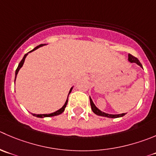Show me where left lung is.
Returning a JSON list of instances; mask_svg holds the SVG:
<instances>
[{"instance_id": "left-lung-1", "label": "left lung", "mask_w": 156, "mask_h": 156, "mask_svg": "<svg viewBox=\"0 0 156 156\" xmlns=\"http://www.w3.org/2000/svg\"><path fill=\"white\" fill-rule=\"evenodd\" d=\"M128 56H129V61L130 62L136 63V64L139 65L140 67L143 68V66H142V64L140 63V62L139 61L138 58H136L135 56L132 55L131 54H129ZM90 106H91L92 110H93V112L95 113V114L98 115V116H106V117H109V118H117V117H121V116H124L125 115V113H121V114H109V113H104V112L101 111V110H100L99 109L94 105V104L93 103V101H92L91 98H90Z\"/></svg>"}]
</instances>
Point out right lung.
I'll return each mask as SVG.
<instances>
[{"instance_id": "right-lung-1", "label": "right lung", "mask_w": 156, "mask_h": 156, "mask_svg": "<svg viewBox=\"0 0 156 156\" xmlns=\"http://www.w3.org/2000/svg\"><path fill=\"white\" fill-rule=\"evenodd\" d=\"M45 45H46V44L39 45V46H36V48H34V49H33L32 51L35 50V49H38V48H39V47H41V46H45ZM32 51H30V52H32ZM27 55H28V53L25 54V55H24V56H23V59L21 60L20 62L19 63V66H18L17 69H16V76H15V80H16V75H17V73H18V72H19L20 69V68L23 66V65L24 60H25V58H26V57H27ZM72 88H71L70 91H69V94L71 93V91H72ZM68 98H69V96H68ZM67 103H68V100H67V101H66V102L65 103L64 106H63V107H62L61 109H59V110H57V111L54 112V113H49V114H33V116H36V117H40V118H43V117H49V116H57V115H59V114H61L62 113H63V112H64L65 108H66V105H67Z\"/></svg>"}]
</instances>
